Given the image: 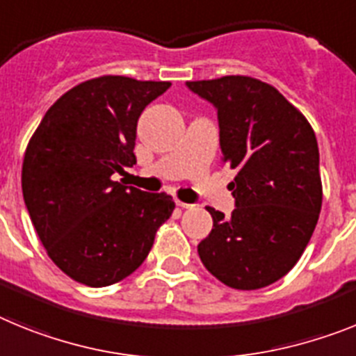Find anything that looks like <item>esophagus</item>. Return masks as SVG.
Listing matches in <instances>:
<instances>
[{"label":"esophagus","mask_w":356,"mask_h":356,"mask_svg":"<svg viewBox=\"0 0 356 356\" xmlns=\"http://www.w3.org/2000/svg\"><path fill=\"white\" fill-rule=\"evenodd\" d=\"M177 202V206H181V208L188 209V208H193V204H188V202H182V200H175Z\"/></svg>","instance_id":"obj_1"}]
</instances>
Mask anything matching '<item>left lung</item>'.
<instances>
[{
	"label": "left lung",
	"mask_w": 356,
	"mask_h": 356,
	"mask_svg": "<svg viewBox=\"0 0 356 356\" xmlns=\"http://www.w3.org/2000/svg\"><path fill=\"white\" fill-rule=\"evenodd\" d=\"M218 111L220 150L238 174L231 216L208 208L204 267L224 285L258 290L299 261L323 206L319 147L310 122L274 86L245 75L188 82Z\"/></svg>",
	"instance_id": "8db88e82"
}]
</instances>
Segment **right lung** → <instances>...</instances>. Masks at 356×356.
<instances>
[{"instance_id":"1","label":"right lung","mask_w":356,"mask_h":356,"mask_svg":"<svg viewBox=\"0 0 356 356\" xmlns=\"http://www.w3.org/2000/svg\"><path fill=\"white\" fill-rule=\"evenodd\" d=\"M170 82L104 75L64 92L32 134L21 186L46 254L71 280L107 286L148 256L175 202L113 181L136 165L138 118Z\"/></svg>"}]
</instances>
